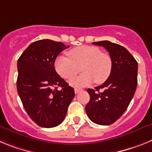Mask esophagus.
<instances>
[{"instance_id": "esophagus-1", "label": "esophagus", "mask_w": 152, "mask_h": 152, "mask_svg": "<svg viewBox=\"0 0 152 152\" xmlns=\"http://www.w3.org/2000/svg\"><path fill=\"white\" fill-rule=\"evenodd\" d=\"M80 91H81V90L79 89V88H75V94H78V93L80 92Z\"/></svg>"}]
</instances>
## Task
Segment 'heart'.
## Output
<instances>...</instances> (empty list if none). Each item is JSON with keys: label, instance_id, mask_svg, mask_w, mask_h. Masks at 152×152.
Wrapping results in <instances>:
<instances>
[{"label": "heart", "instance_id": "obj_1", "mask_svg": "<svg viewBox=\"0 0 152 152\" xmlns=\"http://www.w3.org/2000/svg\"><path fill=\"white\" fill-rule=\"evenodd\" d=\"M68 58L58 56L55 68L58 74L64 79L73 78L79 72H83L70 84L75 88L85 87L93 82L102 84L109 78L113 69L112 58L103 53L99 48L92 45H80L68 52Z\"/></svg>", "mask_w": 152, "mask_h": 152}]
</instances>
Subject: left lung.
<instances>
[{
    "mask_svg": "<svg viewBox=\"0 0 152 152\" xmlns=\"http://www.w3.org/2000/svg\"><path fill=\"white\" fill-rule=\"evenodd\" d=\"M93 44L107 49L112 58L113 69L103 84L87 90L91 99L85 110L93 123L108 126L124 113L135 94L138 84V63L122 45L107 40ZM101 89L103 91L100 92Z\"/></svg>",
    "mask_w": 152,
    "mask_h": 152,
    "instance_id": "8db88e82",
    "label": "left lung"
}]
</instances>
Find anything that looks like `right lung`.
I'll use <instances>...</instances> for the list:
<instances>
[{
	"instance_id": "right-lung-1",
	"label": "right lung",
	"mask_w": 152,
	"mask_h": 152,
	"mask_svg": "<svg viewBox=\"0 0 152 152\" xmlns=\"http://www.w3.org/2000/svg\"><path fill=\"white\" fill-rule=\"evenodd\" d=\"M68 47L61 42L38 40L17 61V92L29 117L41 127L61 124L75 96L74 88L55 69L56 57Z\"/></svg>"
}]
</instances>
